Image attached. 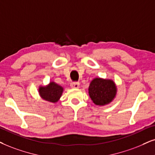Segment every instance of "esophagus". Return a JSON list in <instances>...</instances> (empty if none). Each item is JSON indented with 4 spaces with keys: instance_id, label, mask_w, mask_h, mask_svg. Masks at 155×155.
Segmentation results:
<instances>
[{
    "instance_id": "obj_1",
    "label": "esophagus",
    "mask_w": 155,
    "mask_h": 155,
    "mask_svg": "<svg viewBox=\"0 0 155 155\" xmlns=\"http://www.w3.org/2000/svg\"><path fill=\"white\" fill-rule=\"evenodd\" d=\"M71 87L73 89H78L79 87V83L78 82H72L71 84Z\"/></svg>"
}]
</instances>
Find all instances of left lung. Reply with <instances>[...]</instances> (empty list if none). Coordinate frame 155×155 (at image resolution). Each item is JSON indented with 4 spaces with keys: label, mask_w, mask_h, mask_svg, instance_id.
I'll use <instances>...</instances> for the list:
<instances>
[{
    "label": "left lung",
    "mask_w": 155,
    "mask_h": 155,
    "mask_svg": "<svg viewBox=\"0 0 155 155\" xmlns=\"http://www.w3.org/2000/svg\"><path fill=\"white\" fill-rule=\"evenodd\" d=\"M117 88L111 80L96 78L92 80L89 87V94L93 102L97 105L110 103L115 97Z\"/></svg>",
    "instance_id": "1"
}]
</instances>
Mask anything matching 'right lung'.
Instances as JSON below:
<instances>
[{
  "mask_svg": "<svg viewBox=\"0 0 155 155\" xmlns=\"http://www.w3.org/2000/svg\"><path fill=\"white\" fill-rule=\"evenodd\" d=\"M63 88L54 82H51L46 87L39 88V94L43 99L55 103L61 97Z\"/></svg>",
  "mask_w": 155,
  "mask_h": 155,
  "instance_id": "1",
  "label": "right lung"
}]
</instances>
